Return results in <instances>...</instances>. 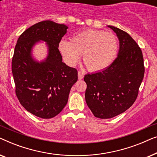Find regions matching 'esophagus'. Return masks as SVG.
<instances>
[{"label": "esophagus", "instance_id": "34e87169", "mask_svg": "<svg viewBox=\"0 0 157 157\" xmlns=\"http://www.w3.org/2000/svg\"><path fill=\"white\" fill-rule=\"evenodd\" d=\"M83 76H84V74L81 71L78 72V78L79 80H81V79L83 78Z\"/></svg>", "mask_w": 157, "mask_h": 157}]
</instances>
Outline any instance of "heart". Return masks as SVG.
I'll return each instance as SVG.
<instances>
[{
	"mask_svg": "<svg viewBox=\"0 0 157 157\" xmlns=\"http://www.w3.org/2000/svg\"><path fill=\"white\" fill-rule=\"evenodd\" d=\"M119 42L114 34L95 29L86 30L76 34L71 42L62 40L59 50L64 61L74 66L80 59L91 71L105 69L112 63L117 55Z\"/></svg>",
	"mask_w": 157,
	"mask_h": 157,
	"instance_id": "1",
	"label": "heart"
}]
</instances>
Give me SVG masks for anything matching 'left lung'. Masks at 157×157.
Returning <instances> with one entry per match:
<instances>
[{"label": "left lung", "mask_w": 157, "mask_h": 157, "mask_svg": "<svg viewBox=\"0 0 157 157\" xmlns=\"http://www.w3.org/2000/svg\"><path fill=\"white\" fill-rule=\"evenodd\" d=\"M119 40L118 56L102 71L86 74V104L94 117L111 119L129 109L136 101L144 75L142 51L126 32L109 25Z\"/></svg>", "instance_id": "1"}]
</instances>
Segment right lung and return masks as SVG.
Wrapping results in <instances>:
<instances>
[{
  "label": "right lung",
  "instance_id": "1",
  "mask_svg": "<svg viewBox=\"0 0 157 157\" xmlns=\"http://www.w3.org/2000/svg\"><path fill=\"white\" fill-rule=\"evenodd\" d=\"M68 27L51 21L36 23L19 36L12 59L16 94L21 104L32 114L51 119L67 104L70 90L78 80L75 68L62 62L59 44ZM47 42L49 56L38 63L30 51L36 42Z\"/></svg>",
  "mask_w": 157,
  "mask_h": 157
}]
</instances>
